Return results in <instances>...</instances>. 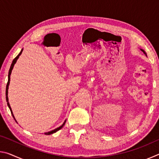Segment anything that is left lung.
<instances>
[{"label": "left lung", "instance_id": "8db88e82", "mask_svg": "<svg viewBox=\"0 0 159 159\" xmlns=\"http://www.w3.org/2000/svg\"><path fill=\"white\" fill-rule=\"evenodd\" d=\"M142 50V52H144V53L145 54V55H146V53H145V52H144V51L143 50Z\"/></svg>", "mask_w": 159, "mask_h": 159}]
</instances>
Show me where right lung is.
<instances>
[{
  "mask_svg": "<svg viewBox=\"0 0 159 159\" xmlns=\"http://www.w3.org/2000/svg\"><path fill=\"white\" fill-rule=\"evenodd\" d=\"M22 50H21V52H20V53H19V55L14 59V60H13L12 62V64H11V66H10V70H9V73H8V81H7V83L6 91H5V95H6V100H7V106H8L9 109H10V111H11V114H12L13 117H14V116H13V114H12V110H11V107H10V104H9V102H8V98H7V90H8V85H9L10 80V74H11V72H12V69H13V66H14L15 64L16 63V61H17V59H18L19 57H20V56L21 52H22ZM65 123H66V120H65V121H64V123H63V124L60 126V127L56 128V129H55V130H53L50 131V132H48V133H45V134H52V133H56V132L58 131V130H60V129L63 127V126L64 125V124H65Z\"/></svg>",
  "mask_w": 159,
  "mask_h": 159,
  "instance_id": "add662e5",
  "label": "right lung"
}]
</instances>
